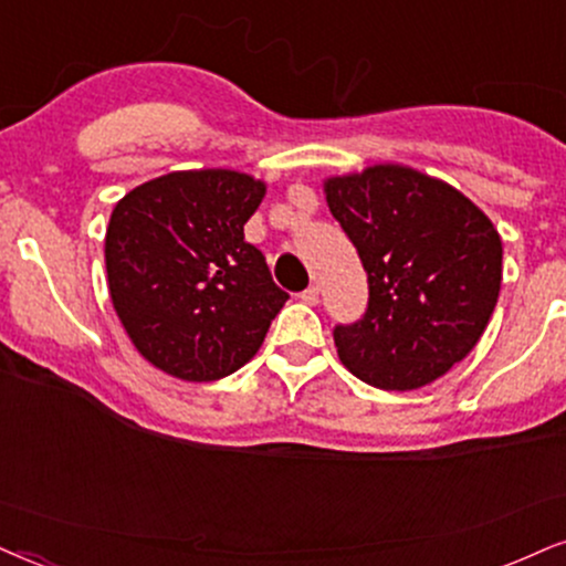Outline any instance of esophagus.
Segmentation results:
<instances>
[{
    "mask_svg": "<svg viewBox=\"0 0 566 566\" xmlns=\"http://www.w3.org/2000/svg\"><path fill=\"white\" fill-rule=\"evenodd\" d=\"M318 295H321V290L316 287V284H311V287H307L303 295H300V300H303L305 305H316L318 303Z\"/></svg>",
    "mask_w": 566,
    "mask_h": 566,
    "instance_id": "1",
    "label": "esophagus"
}]
</instances>
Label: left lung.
Here are the masks:
<instances>
[{"instance_id":"1","label":"left lung","mask_w":566,"mask_h":566,"mask_svg":"<svg viewBox=\"0 0 566 566\" xmlns=\"http://www.w3.org/2000/svg\"><path fill=\"white\" fill-rule=\"evenodd\" d=\"M328 211L360 253L368 311L334 328L349 374L384 391L436 381L478 345L502 290V238L460 190L405 164L326 177Z\"/></svg>"}]
</instances>
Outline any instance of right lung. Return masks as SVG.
Returning <instances> with one entry per match:
<instances>
[{
  "label": "right lung",
  "mask_w": 566,
  "mask_h": 566,
  "mask_svg": "<svg viewBox=\"0 0 566 566\" xmlns=\"http://www.w3.org/2000/svg\"><path fill=\"white\" fill-rule=\"evenodd\" d=\"M266 182L234 169L169 171L114 206L109 297L135 349L182 381H219L259 353L284 303L245 221Z\"/></svg>",
  "instance_id": "obj_1"
}]
</instances>
